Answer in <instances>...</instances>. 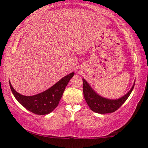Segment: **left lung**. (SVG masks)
<instances>
[{
  "instance_id": "obj_1",
  "label": "left lung",
  "mask_w": 148,
  "mask_h": 148,
  "mask_svg": "<svg viewBox=\"0 0 148 148\" xmlns=\"http://www.w3.org/2000/svg\"><path fill=\"white\" fill-rule=\"evenodd\" d=\"M83 84L84 96L87 104L92 111L100 114L111 113L118 110L130 96L135 86V84H133L131 90L122 98L118 100H109L97 94L84 79H83Z\"/></svg>"
}]
</instances>
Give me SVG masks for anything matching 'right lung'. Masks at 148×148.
Here are the masks:
<instances>
[{"instance_id": "add662e5", "label": "right lung", "mask_w": 148, "mask_h": 148, "mask_svg": "<svg viewBox=\"0 0 148 148\" xmlns=\"http://www.w3.org/2000/svg\"><path fill=\"white\" fill-rule=\"evenodd\" d=\"M73 75L74 73H71L62 78L48 90L32 96L19 94L14 90L10 82L9 85L15 98L22 106L34 114L44 115L49 114L58 106L66 86Z\"/></svg>"}]
</instances>
